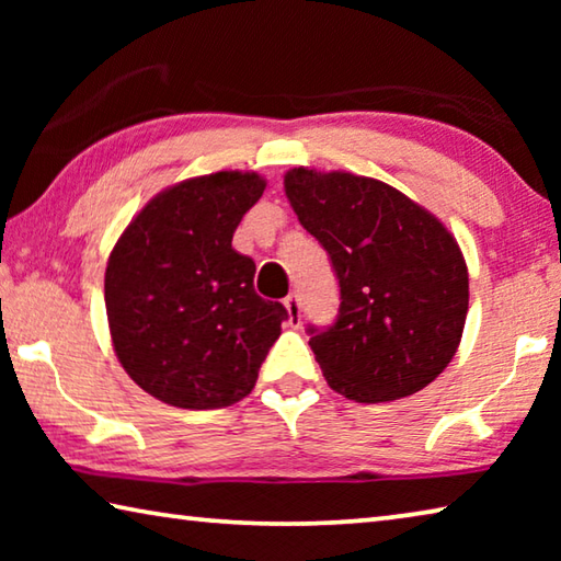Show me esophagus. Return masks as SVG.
Returning <instances> with one entry per match:
<instances>
[{"instance_id":"obj_1","label":"esophagus","mask_w":561,"mask_h":561,"mask_svg":"<svg viewBox=\"0 0 561 561\" xmlns=\"http://www.w3.org/2000/svg\"><path fill=\"white\" fill-rule=\"evenodd\" d=\"M284 309H287L289 324L299 327L301 324V299H299V294H289V297L284 299Z\"/></svg>"}]
</instances>
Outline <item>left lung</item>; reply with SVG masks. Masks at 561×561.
Masks as SVG:
<instances>
[{
    "mask_svg": "<svg viewBox=\"0 0 561 561\" xmlns=\"http://www.w3.org/2000/svg\"><path fill=\"white\" fill-rule=\"evenodd\" d=\"M284 193L334 264V327L309 329L327 383L348 401L383 403L428 386L460 346L468 264L438 217L401 190L346 170L291 168Z\"/></svg>",
    "mask_w": 561,
    "mask_h": 561,
    "instance_id": "8db88e82",
    "label": "left lung"
}]
</instances>
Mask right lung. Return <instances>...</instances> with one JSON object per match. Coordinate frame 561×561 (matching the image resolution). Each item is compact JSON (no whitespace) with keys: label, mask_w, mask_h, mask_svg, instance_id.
Wrapping results in <instances>:
<instances>
[{"label":"right lung","mask_w":561,"mask_h":561,"mask_svg":"<svg viewBox=\"0 0 561 561\" xmlns=\"http://www.w3.org/2000/svg\"><path fill=\"white\" fill-rule=\"evenodd\" d=\"M267 180L217 170L144 205L106 267V317L123 371L158 401L190 411L237 403L254 388L287 309L254 291V262L232 247Z\"/></svg>","instance_id":"1"}]
</instances>
